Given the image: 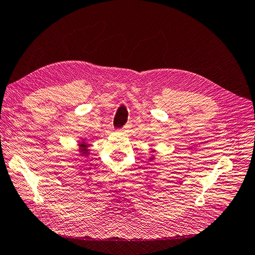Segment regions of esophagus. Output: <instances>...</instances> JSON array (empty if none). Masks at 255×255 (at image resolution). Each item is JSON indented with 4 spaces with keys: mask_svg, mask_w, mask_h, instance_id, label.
I'll return each mask as SVG.
<instances>
[{
    "mask_svg": "<svg viewBox=\"0 0 255 255\" xmlns=\"http://www.w3.org/2000/svg\"><path fill=\"white\" fill-rule=\"evenodd\" d=\"M129 128V125H128V126H125L123 127V128H122V130L123 132H128V129Z\"/></svg>",
    "mask_w": 255,
    "mask_h": 255,
    "instance_id": "obj_1",
    "label": "esophagus"
}]
</instances>
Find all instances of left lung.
I'll list each match as a JSON object with an SVG mask.
<instances>
[{
  "mask_svg": "<svg viewBox=\"0 0 255 255\" xmlns=\"http://www.w3.org/2000/svg\"><path fill=\"white\" fill-rule=\"evenodd\" d=\"M151 159H153V158H151Z\"/></svg>",
  "mask_w": 255,
  "mask_h": 255,
  "instance_id": "left-lung-1",
  "label": "left lung"
}]
</instances>
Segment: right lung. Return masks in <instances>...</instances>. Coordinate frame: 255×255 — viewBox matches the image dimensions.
<instances>
[{
  "label": "right lung",
  "instance_id": "right-lung-1",
  "mask_svg": "<svg viewBox=\"0 0 255 255\" xmlns=\"http://www.w3.org/2000/svg\"><path fill=\"white\" fill-rule=\"evenodd\" d=\"M88 144L85 142L84 140H82L81 144H80V152H81V155L83 156H87L89 154V150H88Z\"/></svg>",
  "mask_w": 255,
  "mask_h": 255
}]
</instances>
